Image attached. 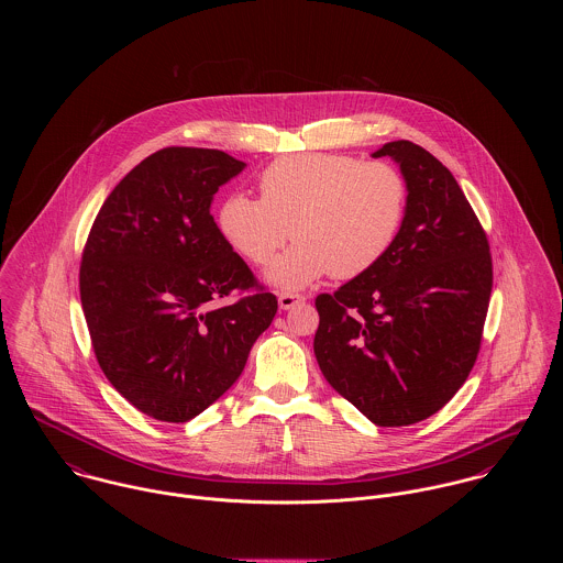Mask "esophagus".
<instances>
[{"instance_id":"1","label":"esophagus","mask_w":563,"mask_h":563,"mask_svg":"<svg viewBox=\"0 0 563 563\" xmlns=\"http://www.w3.org/2000/svg\"><path fill=\"white\" fill-rule=\"evenodd\" d=\"M277 301H279V308H282V310H290V308L303 303L306 297H303V295H292V292H282Z\"/></svg>"}]
</instances>
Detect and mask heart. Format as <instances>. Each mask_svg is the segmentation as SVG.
I'll list each match as a JSON object with an SVG mask.
<instances>
[{"mask_svg":"<svg viewBox=\"0 0 563 563\" xmlns=\"http://www.w3.org/2000/svg\"><path fill=\"white\" fill-rule=\"evenodd\" d=\"M262 199L232 192L219 230L244 260L268 264L290 234L297 242L266 273L284 290L331 273L353 279L390 251L407 212V181L388 162L303 152L271 162L260 175Z\"/></svg>","mask_w":563,"mask_h":563,"instance_id":"obj_1","label":"heart"}]
</instances>
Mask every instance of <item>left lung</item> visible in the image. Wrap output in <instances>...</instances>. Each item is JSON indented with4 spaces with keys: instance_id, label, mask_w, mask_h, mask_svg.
Returning <instances> with one entry per match:
<instances>
[{
    "instance_id": "1",
    "label": "left lung",
    "mask_w": 563,
    "mask_h": 563,
    "mask_svg": "<svg viewBox=\"0 0 563 563\" xmlns=\"http://www.w3.org/2000/svg\"><path fill=\"white\" fill-rule=\"evenodd\" d=\"M407 181L390 251L333 295H319L314 353L329 386L377 427L429 418L471 375L492 292L482 223L453 173L427 150L386 143Z\"/></svg>"
}]
</instances>
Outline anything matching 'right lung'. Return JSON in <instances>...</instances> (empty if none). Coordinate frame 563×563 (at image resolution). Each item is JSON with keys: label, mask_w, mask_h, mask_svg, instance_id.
Segmentation results:
<instances>
[{"label": "right lung", "mask_w": 563, "mask_h": 563, "mask_svg": "<svg viewBox=\"0 0 563 563\" xmlns=\"http://www.w3.org/2000/svg\"><path fill=\"white\" fill-rule=\"evenodd\" d=\"M244 166L219 150H161L114 186L84 246L81 310L97 362L156 420L186 422L228 393L277 312L210 214ZM234 289L254 292L211 308Z\"/></svg>", "instance_id": "obj_1"}]
</instances>
